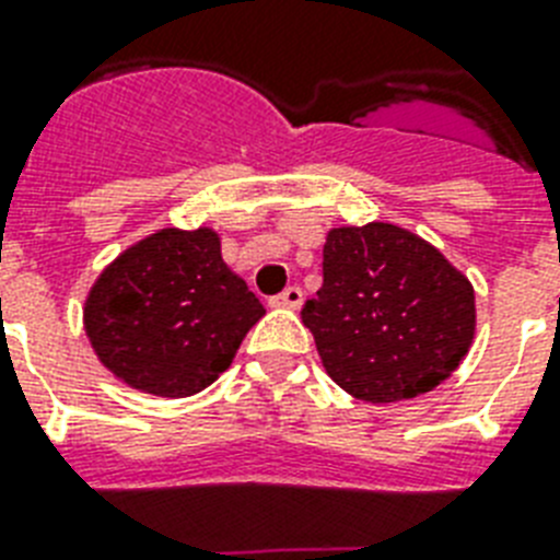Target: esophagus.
Listing matches in <instances>:
<instances>
[{
    "instance_id": "esophagus-1",
    "label": "esophagus",
    "mask_w": 560,
    "mask_h": 560,
    "mask_svg": "<svg viewBox=\"0 0 560 560\" xmlns=\"http://www.w3.org/2000/svg\"><path fill=\"white\" fill-rule=\"evenodd\" d=\"M302 302H304L302 288H288L284 293L272 295L270 299L272 307H288V311H299V307H302Z\"/></svg>"
}]
</instances>
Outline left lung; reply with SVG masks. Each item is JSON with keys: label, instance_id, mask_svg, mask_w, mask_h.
Masks as SVG:
<instances>
[{"label": "left lung", "instance_id": "obj_1", "mask_svg": "<svg viewBox=\"0 0 560 560\" xmlns=\"http://www.w3.org/2000/svg\"><path fill=\"white\" fill-rule=\"evenodd\" d=\"M325 284L304 304L327 376L362 402L388 406L438 388L477 330L469 276L434 244L390 221L334 226Z\"/></svg>", "mask_w": 560, "mask_h": 560}]
</instances>
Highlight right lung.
Wrapping results in <instances>:
<instances>
[{
    "label": "right lung",
    "instance_id": "add662e5",
    "mask_svg": "<svg viewBox=\"0 0 560 560\" xmlns=\"http://www.w3.org/2000/svg\"><path fill=\"white\" fill-rule=\"evenodd\" d=\"M265 304L221 258L212 226H163L103 267L83 327L100 365L163 399L192 397L233 365Z\"/></svg>",
    "mask_w": 560,
    "mask_h": 560
}]
</instances>
